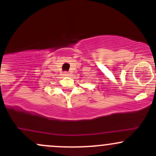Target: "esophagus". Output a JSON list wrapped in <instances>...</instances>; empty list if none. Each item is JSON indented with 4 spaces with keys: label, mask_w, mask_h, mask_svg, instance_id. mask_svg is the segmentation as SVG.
I'll list each match as a JSON object with an SVG mask.
<instances>
[{
    "label": "esophagus",
    "mask_w": 156,
    "mask_h": 156,
    "mask_svg": "<svg viewBox=\"0 0 156 156\" xmlns=\"http://www.w3.org/2000/svg\"><path fill=\"white\" fill-rule=\"evenodd\" d=\"M64 76H70V74L68 73V72H64Z\"/></svg>",
    "instance_id": "esophagus-1"
}]
</instances>
